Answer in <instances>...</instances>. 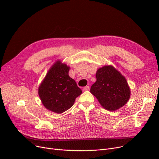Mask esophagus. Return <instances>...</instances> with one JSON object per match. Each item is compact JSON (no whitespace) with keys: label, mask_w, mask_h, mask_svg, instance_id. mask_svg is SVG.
Here are the masks:
<instances>
[{"label":"esophagus","mask_w":159,"mask_h":159,"mask_svg":"<svg viewBox=\"0 0 159 159\" xmlns=\"http://www.w3.org/2000/svg\"><path fill=\"white\" fill-rule=\"evenodd\" d=\"M89 86H85V87H84L83 88V91H88V90H89Z\"/></svg>","instance_id":"obj_1"}]
</instances>
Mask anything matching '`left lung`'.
Returning <instances> with one entry per match:
<instances>
[{
    "label": "left lung",
    "instance_id": "1",
    "mask_svg": "<svg viewBox=\"0 0 159 159\" xmlns=\"http://www.w3.org/2000/svg\"><path fill=\"white\" fill-rule=\"evenodd\" d=\"M97 81L90 92L105 109L115 111L126 104L130 97V89L126 79L111 66L99 68Z\"/></svg>",
    "mask_w": 159,
    "mask_h": 159
}]
</instances>
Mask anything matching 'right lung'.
<instances>
[{
	"instance_id": "add662e5",
	"label": "right lung",
	"mask_w": 159,
	"mask_h": 159,
	"mask_svg": "<svg viewBox=\"0 0 159 159\" xmlns=\"http://www.w3.org/2000/svg\"><path fill=\"white\" fill-rule=\"evenodd\" d=\"M70 68L58 61L49 70L39 88V95L48 110L61 113L68 110L75 98L82 93L73 79L68 75Z\"/></svg>"
}]
</instances>
